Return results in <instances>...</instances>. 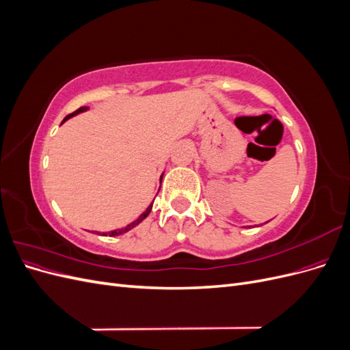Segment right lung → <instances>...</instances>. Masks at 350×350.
I'll list each match as a JSON object with an SVG mask.
<instances>
[{"mask_svg":"<svg viewBox=\"0 0 350 350\" xmlns=\"http://www.w3.org/2000/svg\"><path fill=\"white\" fill-rule=\"evenodd\" d=\"M89 108L88 107H81V108H79L77 111H74L72 113H70V115H67L66 116V118H64V121H62V122H66L67 120H70L71 118V116H74V115H77V113H80V112H84V111H88ZM61 122V124H62ZM162 178V176H161ZM162 183V181H161ZM152 206H153V203L149 206V207H147L146 208V211H144V213H142L139 217H137V220H134V221H131V224L130 225H126L125 228H121V229H115V230H111V232H105V234H102L103 237H116V235H122V234H125V232H129L130 229H133V228H135L137 225H139V224H142V221L147 217V216H149V213H150V211H152Z\"/></svg>","mask_w":350,"mask_h":350,"instance_id":"obj_1","label":"right lung"}]
</instances>
